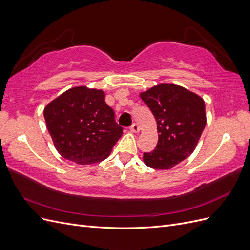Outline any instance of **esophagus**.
I'll return each instance as SVG.
<instances>
[{
    "label": "esophagus",
    "mask_w": 250,
    "mask_h": 250,
    "mask_svg": "<svg viewBox=\"0 0 250 250\" xmlns=\"http://www.w3.org/2000/svg\"><path fill=\"white\" fill-rule=\"evenodd\" d=\"M140 126L138 125V124H132V126L130 127V131L131 132H133V133H138V132H140Z\"/></svg>",
    "instance_id": "34e87169"
}]
</instances>
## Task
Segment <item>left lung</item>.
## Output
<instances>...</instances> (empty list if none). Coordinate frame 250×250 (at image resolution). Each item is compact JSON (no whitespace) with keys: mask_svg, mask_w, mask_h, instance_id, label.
<instances>
[{"mask_svg":"<svg viewBox=\"0 0 250 250\" xmlns=\"http://www.w3.org/2000/svg\"><path fill=\"white\" fill-rule=\"evenodd\" d=\"M156 120L158 142L143 161L155 170H169L190 156L207 124L200 96L173 83H161L140 93Z\"/></svg>","mask_w":250,"mask_h":250,"instance_id":"8db88e82","label":"left lung"}]
</instances>
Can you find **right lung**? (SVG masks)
<instances>
[{
    "label": "right lung",
    "mask_w": 250,
    "mask_h": 250,
    "mask_svg": "<svg viewBox=\"0 0 250 250\" xmlns=\"http://www.w3.org/2000/svg\"><path fill=\"white\" fill-rule=\"evenodd\" d=\"M48 131L62 157L92 165L108 157L122 137L102 89L85 85L65 90L43 109Z\"/></svg>",
    "instance_id": "add662e5"
}]
</instances>
